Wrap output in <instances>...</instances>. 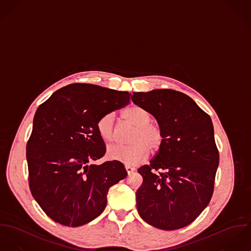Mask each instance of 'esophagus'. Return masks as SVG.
Returning <instances> with one entry per match:
<instances>
[{
  "instance_id": "34e87169",
  "label": "esophagus",
  "mask_w": 251,
  "mask_h": 251,
  "mask_svg": "<svg viewBox=\"0 0 251 251\" xmlns=\"http://www.w3.org/2000/svg\"><path fill=\"white\" fill-rule=\"evenodd\" d=\"M125 168H126V171H127L128 174H130V173H132V172H134L136 170L135 167H130V166H125Z\"/></svg>"
}]
</instances>
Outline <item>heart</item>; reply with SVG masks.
I'll list each match as a JSON object with an SVG mask.
<instances>
[{
	"label": "heart",
	"instance_id": "obj_1",
	"mask_svg": "<svg viewBox=\"0 0 251 251\" xmlns=\"http://www.w3.org/2000/svg\"><path fill=\"white\" fill-rule=\"evenodd\" d=\"M123 118L133 126L135 130L131 135L129 145H112L107 150L109 159L134 166L143 162L149 155L150 149L157 151L164 142L162 128L153 122L152 115L146 109L132 106L122 112ZM97 132L105 143L115 139L114 114L109 112L99 118L96 124Z\"/></svg>",
	"mask_w": 251,
	"mask_h": 251
}]
</instances>
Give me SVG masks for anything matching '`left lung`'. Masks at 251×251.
Masks as SVG:
<instances>
[{
	"mask_svg": "<svg viewBox=\"0 0 251 251\" xmlns=\"http://www.w3.org/2000/svg\"><path fill=\"white\" fill-rule=\"evenodd\" d=\"M132 101L158 121L164 142L138 169L143 178L137 208L143 221L163 230L183 228L209 204L220 163L209 114L188 95L172 89L133 92Z\"/></svg>",
	"mask_w": 251,
	"mask_h": 251,
	"instance_id": "obj_1",
	"label": "left lung"
}]
</instances>
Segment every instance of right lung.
Here are the masks:
<instances>
[{
	"instance_id": "add662e5",
	"label": "right lung",
	"mask_w": 251,
	"mask_h": 251,
	"mask_svg": "<svg viewBox=\"0 0 251 251\" xmlns=\"http://www.w3.org/2000/svg\"><path fill=\"white\" fill-rule=\"evenodd\" d=\"M129 103L128 91L72 84L36 110L27 143L28 185L54 222L77 227L93 221L106 208L109 189L127 176L120 162H91L106 152L97 121Z\"/></svg>"
}]
</instances>
